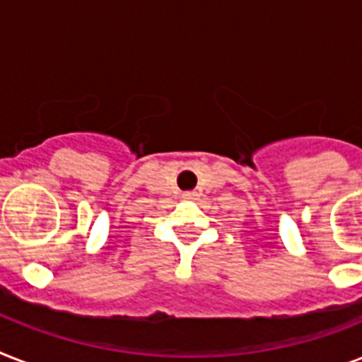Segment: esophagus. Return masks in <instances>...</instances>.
I'll use <instances>...</instances> for the list:
<instances>
[{"instance_id": "obj_1", "label": "esophagus", "mask_w": 362, "mask_h": 362, "mask_svg": "<svg viewBox=\"0 0 362 362\" xmlns=\"http://www.w3.org/2000/svg\"><path fill=\"white\" fill-rule=\"evenodd\" d=\"M199 193L197 192H186L184 193V199H187V201H192V199H197Z\"/></svg>"}]
</instances>
